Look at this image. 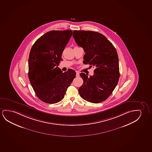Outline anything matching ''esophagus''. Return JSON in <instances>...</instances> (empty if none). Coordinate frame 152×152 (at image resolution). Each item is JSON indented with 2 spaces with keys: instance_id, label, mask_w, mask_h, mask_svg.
<instances>
[{
  "instance_id": "34e87169",
  "label": "esophagus",
  "mask_w": 152,
  "mask_h": 152,
  "mask_svg": "<svg viewBox=\"0 0 152 152\" xmlns=\"http://www.w3.org/2000/svg\"><path fill=\"white\" fill-rule=\"evenodd\" d=\"M76 72V77H79V73L78 72Z\"/></svg>"
}]
</instances>
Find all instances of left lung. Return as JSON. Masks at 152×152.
<instances>
[{
	"label": "left lung",
	"instance_id": "left-lung-1",
	"mask_svg": "<svg viewBox=\"0 0 152 152\" xmlns=\"http://www.w3.org/2000/svg\"><path fill=\"white\" fill-rule=\"evenodd\" d=\"M78 45L84 48L85 64L94 66V75L80 74L84 83L78 89L83 99L97 104L106 100L112 94L120 77L119 58L113 44L101 33L91 31H73Z\"/></svg>",
	"mask_w": 152,
	"mask_h": 152
}]
</instances>
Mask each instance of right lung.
<instances>
[{
    "instance_id": "right-lung-1",
    "label": "right lung",
    "mask_w": 152,
    "mask_h": 152,
    "mask_svg": "<svg viewBox=\"0 0 152 152\" xmlns=\"http://www.w3.org/2000/svg\"><path fill=\"white\" fill-rule=\"evenodd\" d=\"M72 33L71 30L49 31L39 38L31 48L29 80L37 96L45 103L61 101L76 77L75 70L69 69L63 73L57 66Z\"/></svg>"
}]
</instances>
